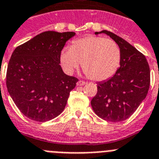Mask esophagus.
Wrapping results in <instances>:
<instances>
[{"label": "esophagus", "instance_id": "esophagus-1", "mask_svg": "<svg viewBox=\"0 0 159 159\" xmlns=\"http://www.w3.org/2000/svg\"><path fill=\"white\" fill-rule=\"evenodd\" d=\"M85 84H86V82L84 81H78V82H77V85H78V86H81V85H85Z\"/></svg>", "mask_w": 159, "mask_h": 159}]
</instances>
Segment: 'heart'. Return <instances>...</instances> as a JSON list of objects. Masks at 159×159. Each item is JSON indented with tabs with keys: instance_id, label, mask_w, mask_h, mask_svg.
I'll return each instance as SVG.
<instances>
[{
	"instance_id": "b5f03b06",
	"label": "heart",
	"mask_w": 159,
	"mask_h": 159,
	"mask_svg": "<svg viewBox=\"0 0 159 159\" xmlns=\"http://www.w3.org/2000/svg\"><path fill=\"white\" fill-rule=\"evenodd\" d=\"M120 50L111 39L85 36L74 39L70 48L60 54V63L66 72L71 74L80 62L85 74L95 81H104L113 76L120 64Z\"/></svg>"
}]
</instances>
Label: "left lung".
I'll use <instances>...</instances> for the list:
<instances>
[{"label":"left lung","instance_id":"left-lung-1","mask_svg":"<svg viewBox=\"0 0 159 159\" xmlns=\"http://www.w3.org/2000/svg\"><path fill=\"white\" fill-rule=\"evenodd\" d=\"M109 35L120 50V66L109 79L97 83V93L91 101L94 112L104 120L120 122L129 118L146 98L151 82L146 57L124 39L111 31Z\"/></svg>","mask_w":159,"mask_h":159}]
</instances>
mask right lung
<instances>
[{
	"mask_svg": "<svg viewBox=\"0 0 159 159\" xmlns=\"http://www.w3.org/2000/svg\"><path fill=\"white\" fill-rule=\"evenodd\" d=\"M73 31H48L18 46L9 60L6 85L20 111L46 122L62 113L78 79L62 71L60 54Z\"/></svg>",
	"mask_w": 159,
	"mask_h": 159,
	"instance_id": "1",
	"label": "right lung"
}]
</instances>
